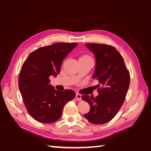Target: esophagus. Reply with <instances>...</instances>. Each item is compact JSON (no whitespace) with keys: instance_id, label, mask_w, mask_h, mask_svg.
Segmentation results:
<instances>
[{"instance_id":"esophagus-1","label":"esophagus","mask_w":151,"mask_h":151,"mask_svg":"<svg viewBox=\"0 0 151 151\" xmlns=\"http://www.w3.org/2000/svg\"><path fill=\"white\" fill-rule=\"evenodd\" d=\"M75 98L77 101H81L82 100V95L80 93H76V96H75Z\"/></svg>"}]
</instances>
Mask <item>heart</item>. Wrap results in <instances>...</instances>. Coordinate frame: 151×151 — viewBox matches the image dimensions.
Segmentation results:
<instances>
[{"instance_id":"heart-1","label":"heart","mask_w":151,"mask_h":151,"mask_svg":"<svg viewBox=\"0 0 151 151\" xmlns=\"http://www.w3.org/2000/svg\"><path fill=\"white\" fill-rule=\"evenodd\" d=\"M88 58H91L88 55H83L82 56H81L79 59H88Z\"/></svg>"}]
</instances>
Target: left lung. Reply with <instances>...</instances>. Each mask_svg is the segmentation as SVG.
<instances>
[{
  "mask_svg": "<svg viewBox=\"0 0 151 151\" xmlns=\"http://www.w3.org/2000/svg\"><path fill=\"white\" fill-rule=\"evenodd\" d=\"M95 56L96 65L93 78L98 80L97 97L82 96L88 102L90 110L84 115L89 123L102 124L117 114L123 105L130 85V74L123 57L114 47L106 44L86 43Z\"/></svg>",
  "mask_w": 151,
  "mask_h": 151,
  "instance_id": "obj_1",
  "label": "left lung"
}]
</instances>
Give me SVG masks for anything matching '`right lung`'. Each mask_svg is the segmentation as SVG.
<instances>
[{"label": "right lung", "mask_w": 151, "mask_h": 151, "mask_svg": "<svg viewBox=\"0 0 151 151\" xmlns=\"http://www.w3.org/2000/svg\"><path fill=\"white\" fill-rule=\"evenodd\" d=\"M77 45L58 43L40 47L31 52L22 65L19 88L28 114L38 122L58 120L64 106L75 98L73 90H56L49 84V76L56 77L63 59Z\"/></svg>", "instance_id": "add662e5"}]
</instances>
